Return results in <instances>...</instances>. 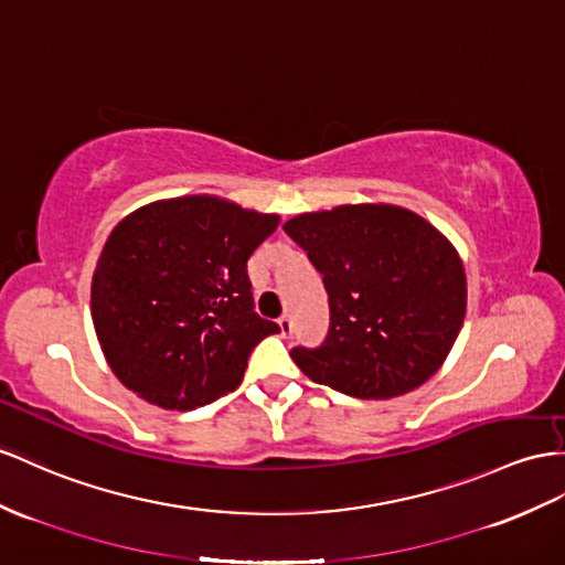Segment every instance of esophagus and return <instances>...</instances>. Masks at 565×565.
<instances>
[{"label": "esophagus", "mask_w": 565, "mask_h": 565, "mask_svg": "<svg viewBox=\"0 0 565 565\" xmlns=\"http://www.w3.org/2000/svg\"><path fill=\"white\" fill-rule=\"evenodd\" d=\"M277 324H279V329H281V337H284V339H288V337L294 334V322H291V317H288V315H281L279 320H277Z\"/></svg>", "instance_id": "obj_1"}]
</instances>
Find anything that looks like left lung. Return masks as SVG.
Listing matches in <instances>:
<instances>
[{
	"instance_id": "8db88e82",
	"label": "left lung",
	"mask_w": 565,
	"mask_h": 565,
	"mask_svg": "<svg viewBox=\"0 0 565 565\" xmlns=\"http://www.w3.org/2000/svg\"><path fill=\"white\" fill-rule=\"evenodd\" d=\"M284 231L324 277L331 324L320 349H294L317 384L365 401L423 386L466 320L468 281L454 243L386 202L302 212Z\"/></svg>"
}]
</instances>
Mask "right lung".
Instances as JSON below:
<instances>
[{"label":"right lung","mask_w":565,"mask_h":565,"mask_svg":"<svg viewBox=\"0 0 565 565\" xmlns=\"http://www.w3.org/2000/svg\"><path fill=\"white\" fill-rule=\"evenodd\" d=\"M281 222L220 195L154 200L114 226L90 288L117 380L164 411L207 406L243 382L279 324L253 308L248 259Z\"/></svg>","instance_id":"right-lung-1"}]
</instances>
